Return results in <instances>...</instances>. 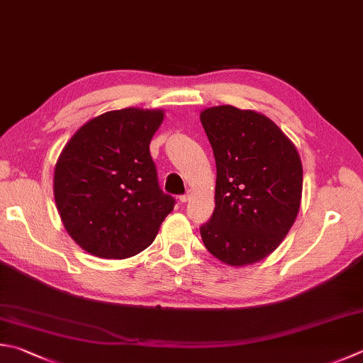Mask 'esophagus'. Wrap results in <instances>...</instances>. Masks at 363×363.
<instances>
[{
  "mask_svg": "<svg viewBox=\"0 0 363 363\" xmlns=\"http://www.w3.org/2000/svg\"><path fill=\"white\" fill-rule=\"evenodd\" d=\"M189 197H191V194H189V193H184V194H182V196L179 197V201H180L182 203H184V202H188V201H189Z\"/></svg>",
  "mask_w": 363,
  "mask_h": 363,
  "instance_id": "esophagus-1",
  "label": "esophagus"
}]
</instances>
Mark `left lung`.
Listing matches in <instances>:
<instances>
[{"label": "left lung", "mask_w": 363, "mask_h": 363, "mask_svg": "<svg viewBox=\"0 0 363 363\" xmlns=\"http://www.w3.org/2000/svg\"><path fill=\"white\" fill-rule=\"evenodd\" d=\"M201 121L216 162L215 210L201 225L211 255L229 265L269 256L294 224L302 199V161L261 113L210 107Z\"/></svg>", "instance_id": "obj_1"}]
</instances>
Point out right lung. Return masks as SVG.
Here are the masks:
<instances>
[{"label":"right lung","instance_id":"1","mask_svg":"<svg viewBox=\"0 0 363 363\" xmlns=\"http://www.w3.org/2000/svg\"><path fill=\"white\" fill-rule=\"evenodd\" d=\"M162 117L161 111L133 107L106 112L85 123L61 152L55 202L67 234L90 255H138L174 210L150 155Z\"/></svg>","mask_w":363,"mask_h":363}]
</instances>
